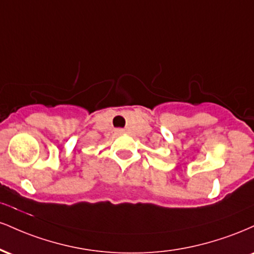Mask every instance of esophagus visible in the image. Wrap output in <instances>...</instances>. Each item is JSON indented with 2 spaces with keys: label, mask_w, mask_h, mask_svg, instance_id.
<instances>
[{
  "label": "esophagus",
  "mask_w": 254,
  "mask_h": 254,
  "mask_svg": "<svg viewBox=\"0 0 254 254\" xmlns=\"http://www.w3.org/2000/svg\"><path fill=\"white\" fill-rule=\"evenodd\" d=\"M116 132H117V133H122V132H123V131H122V130H116Z\"/></svg>",
  "instance_id": "1"
}]
</instances>
